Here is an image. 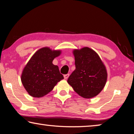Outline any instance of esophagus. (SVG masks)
<instances>
[{
    "mask_svg": "<svg viewBox=\"0 0 134 134\" xmlns=\"http://www.w3.org/2000/svg\"><path fill=\"white\" fill-rule=\"evenodd\" d=\"M69 74H64V79H67L68 78H69Z\"/></svg>",
    "mask_w": 134,
    "mask_h": 134,
    "instance_id": "34e87169",
    "label": "esophagus"
}]
</instances>
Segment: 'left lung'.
Returning a JSON list of instances; mask_svg holds the SVG:
<instances>
[{
    "label": "left lung",
    "mask_w": 134,
    "mask_h": 134,
    "mask_svg": "<svg viewBox=\"0 0 134 134\" xmlns=\"http://www.w3.org/2000/svg\"><path fill=\"white\" fill-rule=\"evenodd\" d=\"M76 69L67 82L80 96L90 99L97 96L106 85L108 74L96 52L89 47L74 49Z\"/></svg>",
    "instance_id": "left-lung-1"
}]
</instances>
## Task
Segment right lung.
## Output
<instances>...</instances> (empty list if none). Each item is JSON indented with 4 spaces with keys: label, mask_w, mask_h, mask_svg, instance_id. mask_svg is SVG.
<instances>
[{
    "label": "right lung",
    "mask_w": 134,
    "mask_h": 134,
    "mask_svg": "<svg viewBox=\"0 0 134 134\" xmlns=\"http://www.w3.org/2000/svg\"><path fill=\"white\" fill-rule=\"evenodd\" d=\"M60 50L44 47L36 52L24 67L21 81L29 95L41 97L49 93L58 81L64 79L53 61L60 55Z\"/></svg>",
    "instance_id": "add662e5"
}]
</instances>
